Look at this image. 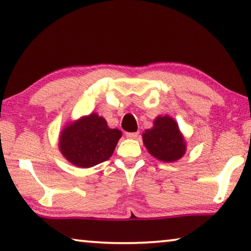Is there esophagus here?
<instances>
[{
    "mask_svg": "<svg viewBox=\"0 0 251 251\" xmlns=\"http://www.w3.org/2000/svg\"><path fill=\"white\" fill-rule=\"evenodd\" d=\"M139 136V131H134V133H126L127 138H137Z\"/></svg>",
    "mask_w": 251,
    "mask_h": 251,
    "instance_id": "34e87169",
    "label": "esophagus"
}]
</instances>
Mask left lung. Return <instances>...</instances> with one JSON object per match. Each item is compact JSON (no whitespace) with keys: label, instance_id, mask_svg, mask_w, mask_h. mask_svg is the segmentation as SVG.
I'll list each match as a JSON object with an SVG mask.
<instances>
[{"label":"left lung","instance_id":"left-lung-1","mask_svg":"<svg viewBox=\"0 0 251 251\" xmlns=\"http://www.w3.org/2000/svg\"><path fill=\"white\" fill-rule=\"evenodd\" d=\"M143 142L151 156L166 163L179 159L186 151L178 125L169 116L157 117L154 127L143 134Z\"/></svg>","mask_w":251,"mask_h":251}]
</instances>
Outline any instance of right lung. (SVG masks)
Returning a JSON list of instances; mask_svg holds the SVG:
<instances>
[{"instance_id":"right-lung-1","label":"right lung","mask_w":251,"mask_h":251,"mask_svg":"<svg viewBox=\"0 0 251 251\" xmlns=\"http://www.w3.org/2000/svg\"><path fill=\"white\" fill-rule=\"evenodd\" d=\"M121 137V130L109 128L103 117L93 113L66 126L59 137V150L75 166L90 168L109 159Z\"/></svg>"}]
</instances>
